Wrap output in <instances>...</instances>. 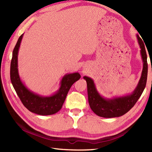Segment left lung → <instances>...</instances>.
<instances>
[{"label":"left lung","mask_w":152,"mask_h":152,"mask_svg":"<svg viewBox=\"0 0 152 152\" xmlns=\"http://www.w3.org/2000/svg\"><path fill=\"white\" fill-rule=\"evenodd\" d=\"M137 38L140 48L143 69L136 88L130 94L114 96L112 98L104 97L97 91L93 80L90 77L83 76V79L86 80L88 86V101L90 108L95 114L100 117L112 118L124 115L136 104L145 89L148 76L147 54L145 49L144 42L141 39L138 34H137Z\"/></svg>","instance_id":"8db88e82"}]
</instances>
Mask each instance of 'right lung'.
Returning <instances> with one entry per match:
<instances>
[{"label": "right lung", "instance_id": "right-lung-1", "mask_svg": "<svg viewBox=\"0 0 152 152\" xmlns=\"http://www.w3.org/2000/svg\"><path fill=\"white\" fill-rule=\"evenodd\" d=\"M23 34L19 37L12 53L10 64L12 86L23 104L30 112L41 115L54 114L62 108L71 86L81 78V76L78 72L66 74L61 80L59 89L50 95H40L31 91L22 82L18 71V52Z\"/></svg>", "mask_w": 152, "mask_h": 152}]
</instances>
